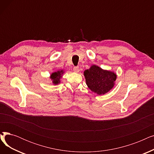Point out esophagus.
<instances>
[{"mask_svg": "<svg viewBox=\"0 0 154 154\" xmlns=\"http://www.w3.org/2000/svg\"><path fill=\"white\" fill-rule=\"evenodd\" d=\"M73 70H74V72H76V73H78V72L80 71L79 67V66L74 67V69H73Z\"/></svg>", "mask_w": 154, "mask_h": 154, "instance_id": "1", "label": "esophagus"}]
</instances>
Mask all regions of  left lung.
Masks as SVG:
<instances>
[{
  "label": "left lung",
  "instance_id": "1",
  "mask_svg": "<svg viewBox=\"0 0 154 154\" xmlns=\"http://www.w3.org/2000/svg\"><path fill=\"white\" fill-rule=\"evenodd\" d=\"M84 74L88 87L99 95L105 94L111 90L117 78L114 72L103 70L95 65L85 70Z\"/></svg>",
  "mask_w": 154,
  "mask_h": 154
}]
</instances>
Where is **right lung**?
I'll return each instance as SVG.
<instances>
[{
    "label": "right lung",
    "mask_w": 154,
    "mask_h": 154,
    "mask_svg": "<svg viewBox=\"0 0 154 154\" xmlns=\"http://www.w3.org/2000/svg\"><path fill=\"white\" fill-rule=\"evenodd\" d=\"M63 70H61L52 73L51 75V79L52 80L53 84L57 85L60 83V80L62 76V74H63Z\"/></svg>",
    "instance_id": "1"
}]
</instances>
